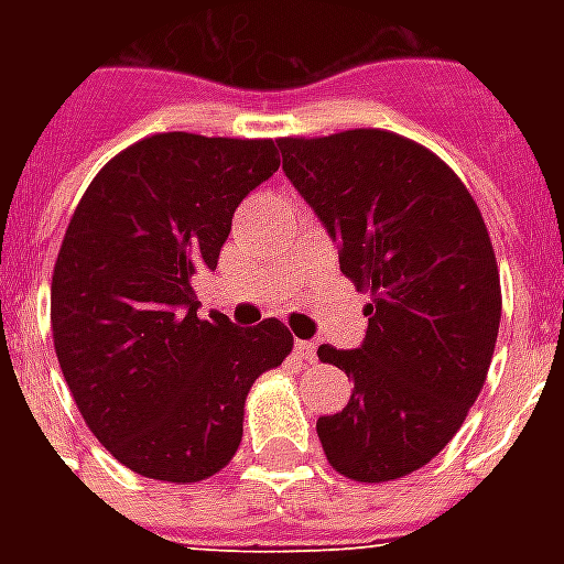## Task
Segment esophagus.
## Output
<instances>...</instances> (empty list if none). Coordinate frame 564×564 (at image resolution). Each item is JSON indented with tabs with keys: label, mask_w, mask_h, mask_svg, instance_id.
<instances>
[{
	"label": "esophagus",
	"mask_w": 564,
	"mask_h": 564,
	"mask_svg": "<svg viewBox=\"0 0 564 564\" xmlns=\"http://www.w3.org/2000/svg\"><path fill=\"white\" fill-rule=\"evenodd\" d=\"M295 356H299V359H305V362H314L317 347H314L311 341H295Z\"/></svg>",
	"instance_id": "1"
}]
</instances>
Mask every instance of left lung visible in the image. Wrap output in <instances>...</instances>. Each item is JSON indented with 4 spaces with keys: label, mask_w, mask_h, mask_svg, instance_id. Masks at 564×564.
Instances as JSON below:
<instances>
[{
    "label": "left lung",
    "mask_w": 564,
    "mask_h": 564,
    "mask_svg": "<svg viewBox=\"0 0 564 564\" xmlns=\"http://www.w3.org/2000/svg\"><path fill=\"white\" fill-rule=\"evenodd\" d=\"M278 148L341 271L371 293L366 341L317 350L354 378L347 408L317 420L319 444L350 480H399L447 447L484 390L501 319L486 223L447 162L387 129Z\"/></svg>",
    "instance_id": "obj_1"
}]
</instances>
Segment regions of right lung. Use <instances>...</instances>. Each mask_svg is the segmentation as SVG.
I'll return each mask as SVG.
<instances>
[{
    "label": "right lung",
    "instance_id": "obj_1",
    "mask_svg": "<svg viewBox=\"0 0 564 564\" xmlns=\"http://www.w3.org/2000/svg\"><path fill=\"white\" fill-rule=\"evenodd\" d=\"M271 139L160 132L105 162L68 220L51 329L84 423L129 471L196 484L229 465L253 380L293 350L281 319L198 317L241 198L278 172Z\"/></svg>",
    "mask_w": 564,
    "mask_h": 564
}]
</instances>
